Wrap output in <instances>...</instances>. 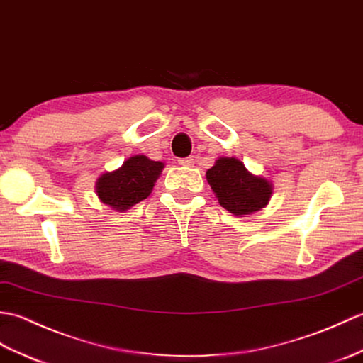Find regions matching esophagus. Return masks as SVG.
Instances as JSON below:
<instances>
[{
  "label": "esophagus",
  "instance_id": "34e87169",
  "mask_svg": "<svg viewBox=\"0 0 363 363\" xmlns=\"http://www.w3.org/2000/svg\"><path fill=\"white\" fill-rule=\"evenodd\" d=\"M194 163H196L194 157H188V158H180L179 160V164H182V166H192Z\"/></svg>",
  "mask_w": 363,
  "mask_h": 363
}]
</instances>
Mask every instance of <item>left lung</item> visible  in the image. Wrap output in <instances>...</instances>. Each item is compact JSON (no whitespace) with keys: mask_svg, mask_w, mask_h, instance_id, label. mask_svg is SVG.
<instances>
[{"mask_svg":"<svg viewBox=\"0 0 363 363\" xmlns=\"http://www.w3.org/2000/svg\"><path fill=\"white\" fill-rule=\"evenodd\" d=\"M206 180L219 203L236 216L252 214L267 205L272 184L250 174L238 158H219L206 171Z\"/></svg>","mask_w":363,"mask_h":363,"instance_id":"1","label":"left lung"}]
</instances>
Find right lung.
Masks as SVG:
<instances>
[{"mask_svg":"<svg viewBox=\"0 0 363 363\" xmlns=\"http://www.w3.org/2000/svg\"><path fill=\"white\" fill-rule=\"evenodd\" d=\"M161 169L163 163L152 161L144 155L128 158L118 171L101 177L98 180V196L102 203L124 211L147 199Z\"/></svg>","mask_w":363,"mask_h":363,"instance_id":"right-lung-1","label":"right lung"}]
</instances>
